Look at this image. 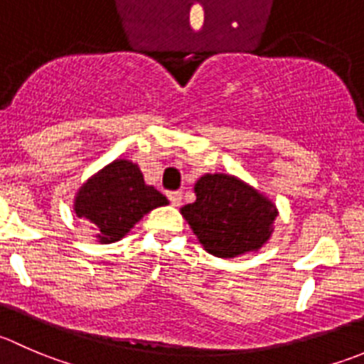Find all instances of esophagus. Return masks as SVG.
<instances>
[{"instance_id": "esophagus-1", "label": "esophagus", "mask_w": 364, "mask_h": 364, "mask_svg": "<svg viewBox=\"0 0 364 364\" xmlns=\"http://www.w3.org/2000/svg\"><path fill=\"white\" fill-rule=\"evenodd\" d=\"M167 197H168V200H171L172 206H179V204H181L183 193L179 192V190H172V192L167 193Z\"/></svg>"}]
</instances>
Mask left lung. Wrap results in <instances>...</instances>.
Returning a JSON list of instances; mask_svg holds the SVG:
<instances>
[{"label": "left lung", "instance_id": "left-lung-1", "mask_svg": "<svg viewBox=\"0 0 364 364\" xmlns=\"http://www.w3.org/2000/svg\"><path fill=\"white\" fill-rule=\"evenodd\" d=\"M196 196L181 215L213 256L235 257L259 249L270 238L276 208L240 179L206 174L196 183Z\"/></svg>", "mask_w": 364, "mask_h": 364}]
</instances>
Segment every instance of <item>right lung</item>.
<instances>
[{
    "label": "right lung",
    "instance_id": "add662e5",
    "mask_svg": "<svg viewBox=\"0 0 364 364\" xmlns=\"http://www.w3.org/2000/svg\"><path fill=\"white\" fill-rule=\"evenodd\" d=\"M168 200L144 183L135 164L117 160L88 179L77 192L74 211L87 220L105 243L121 240L140 218Z\"/></svg>",
    "mask_w": 364,
    "mask_h": 364
}]
</instances>
